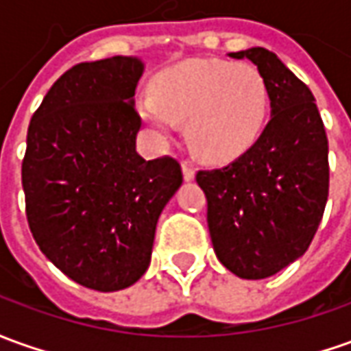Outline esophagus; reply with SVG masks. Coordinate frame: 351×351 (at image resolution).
<instances>
[{
	"instance_id": "esophagus-1",
	"label": "esophagus",
	"mask_w": 351,
	"mask_h": 351,
	"mask_svg": "<svg viewBox=\"0 0 351 351\" xmlns=\"http://www.w3.org/2000/svg\"><path fill=\"white\" fill-rule=\"evenodd\" d=\"M181 171H183V180L185 181L195 180V173H197V171H195V168L191 166L189 162H183V164H181Z\"/></svg>"
}]
</instances>
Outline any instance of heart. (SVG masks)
<instances>
[{"mask_svg":"<svg viewBox=\"0 0 351 351\" xmlns=\"http://www.w3.org/2000/svg\"><path fill=\"white\" fill-rule=\"evenodd\" d=\"M269 93L260 70L231 60L195 59L160 74L154 95L137 101L152 135L168 139L187 120L193 149L212 162H233L260 139Z\"/></svg>","mask_w":351,"mask_h":351,"instance_id":"heart-1","label":"heart"}]
</instances>
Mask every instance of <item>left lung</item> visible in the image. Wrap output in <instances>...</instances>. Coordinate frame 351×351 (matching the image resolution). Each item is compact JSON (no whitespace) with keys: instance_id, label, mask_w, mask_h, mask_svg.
Instances as JSON below:
<instances>
[{"instance_id":"obj_1","label":"left lung","mask_w":351,"mask_h":351,"mask_svg":"<svg viewBox=\"0 0 351 351\" xmlns=\"http://www.w3.org/2000/svg\"><path fill=\"white\" fill-rule=\"evenodd\" d=\"M265 80L271 120L250 151L197 173L217 260L241 279H265L308 250L328 197V143L315 97L263 47L229 53Z\"/></svg>"}]
</instances>
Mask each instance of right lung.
Masks as SVG:
<instances>
[{
	"label": "right lung",
	"instance_id": "obj_1",
	"mask_svg": "<svg viewBox=\"0 0 351 351\" xmlns=\"http://www.w3.org/2000/svg\"><path fill=\"white\" fill-rule=\"evenodd\" d=\"M141 57L66 70L34 112L23 160L26 216L40 250L99 292L137 282L151 263L164 206L183 183L173 158L145 160L135 88Z\"/></svg>",
	"mask_w": 351,
	"mask_h": 351
}]
</instances>
